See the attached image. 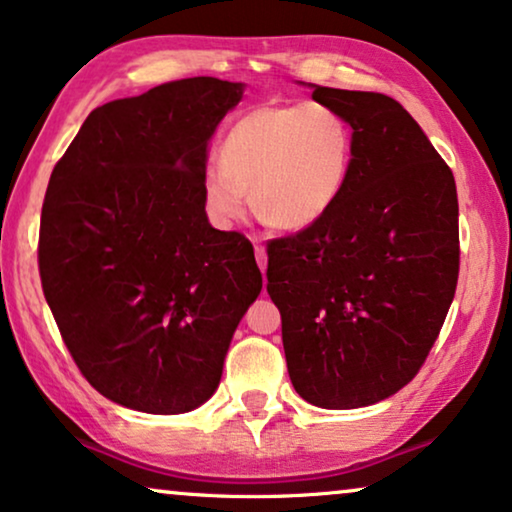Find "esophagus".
<instances>
[{
    "label": "esophagus",
    "instance_id": "esophagus-1",
    "mask_svg": "<svg viewBox=\"0 0 512 512\" xmlns=\"http://www.w3.org/2000/svg\"><path fill=\"white\" fill-rule=\"evenodd\" d=\"M254 251H256V263L261 272H265V265H268V256H265V249L263 244H258V240H254Z\"/></svg>",
    "mask_w": 512,
    "mask_h": 512
}]
</instances>
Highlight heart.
<instances>
[{"instance_id":"obj_1","label":"heart","mask_w":512,"mask_h":512,"mask_svg":"<svg viewBox=\"0 0 512 512\" xmlns=\"http://www.w3.org/2000/svg\"><path fill=\"white\" fill-rule=\"evenodd\" d=\"M353 126L327 103L261 105L230 126L221 164L202 171V202L228 228L251 207L265 225L298 232L320 223L348 185Z\"/></svg>"}]
</instances>
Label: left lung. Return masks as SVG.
Listing matches in <instances>:
<instances>
[{
	"label": "left lung",
	"mask_w": 512,
	"mask_h": 512,
	"mask_svg": "<svg viewBox=\"0 0 512 512\" xmlns=\"http://www.w3.org/2000/svg\"><path fill=\"white\" fill-rule=\"evenodd\" d=\"M348 119V185L320 223L268 244L289 378L322 409L369 407L407 386L459 280L454 174L395 98L313 84Z\"/></svg>",
	"instance_id": "1"
}]
</instances>
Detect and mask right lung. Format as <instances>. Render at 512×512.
<instances>
[{
  "label": "right lung",
  "instance_id": "add662e5",
  "mask_svg": "<svg viewBox=\"0 0 512 512\" xmlns=\"http://www.w3.org/2000/svg\"><path fill=\"white\" fill-rule=\"evenodd\" d=\"M244 86L216 77L105 103L58 159L39 223V277L86 381L145 414L216 393L232 334L261 294L254 247L211 228L209 141Z\"/></svg>",
  "mask_w": 512,
  "mask_h": 512
}]
</instances>
